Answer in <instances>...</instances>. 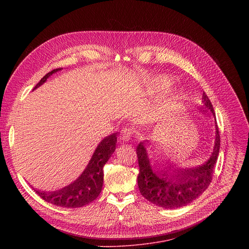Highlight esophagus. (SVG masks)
Here are the masks:
<instances>
[{"label": "esophagus", "mask_w": 249, "mask_h": 249, "mask_svg": "<svg viewBox=\"0 0 249 249\" xmlns=\"http://www.w3.org/2000/svg\"><path fill=\"white\" fill-rule=\"evenodd\" d=\"M134 135V130L131 128H124L121 132V138L123 141H129Z\"/></svg>", "instance_id": "34e87169"}]
</instances>
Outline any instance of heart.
Instances as JSON below:
<instances>
[{
  "label": "heart",
  "mask_w": 249,
  "mask_h": 249,
  "mask_svg": "<svg viewBox=\"0 0 249 249\" xmlns=\"http://www.w3.org/2000/svg\"><path fill=\"white\" fill-rule=\"evenodd\" d=\"M157 85H159V87L161 88H166L169 85V82L166 79H160L159 81H157Z\"/></svg>",
  "instance_id": "heart-1"
}]
</instances>
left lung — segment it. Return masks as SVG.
Segmentation results:
<instances>
[{"label":"left lung","instance_id":"8db88e82","mask_svg":"<svg viewBox=\"0 0 249 249\" xmlns=\"http://www.w3.org/2000/svg\"><path fill=\"white\" fill-rule=\"evenodd\" d=\"M206 111L210 110L215 116L214 107L205 92L202 96ZM215 147L210 160L203 165L195 168H174L175 165L166 163L160 170L152 169L145 148L146 142L137 146V157L140 172L138 186L141 194L151 203L165 209L180 208L198 198L210 185L218 159L221 137L216 122Z\"/></svg>","mask_w":249,"mask_h":249}]
</instances>
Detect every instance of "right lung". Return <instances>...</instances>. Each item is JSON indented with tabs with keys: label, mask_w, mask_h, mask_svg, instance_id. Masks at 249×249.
Segmentation results:
<instances>
[{
	"label": "right lung",
	"mask_w": 249,
	"mask_h": 249,
	"mask_svg": "<svg viewBox=\"0 0 249 249\" xmlns=\"http://www.w3.org/2000/svg\"><path fill=\"white\" fill-rule=\"evenodd\" d=\"M61 68L54 69L46 74L40 82L34 87H40L52 74ZM117 133L104 138L96 148L87 168L79 178L70 185L54 192H40L35 190L44 201L64 208H79L89 204L98 197L103 184V166L107 162L116 149Z\"/></svg>",
	"instance_id": "obj_1"
}]
</instances>
